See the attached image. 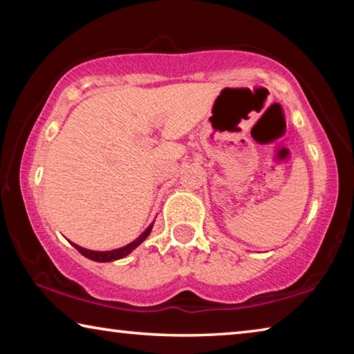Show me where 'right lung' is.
I'll return each instance as SVG.
<instances>
[{"label": "right lung", "mask_w": 354, "mask_h": 354, "mask_svg": "<svg viewBox=\"0 0 354 354\" xmlns=\"http://www.w3.org/2000/svg\"><path fill=\"white\" fill-rule=\"evenodd\" d=\"M151 230H153V223H151V225L145 230V232L140 234V236L136 239V241H132L131 244H127V245H124V248H121V249H115V250H106V252H97V250H88V249H83V248H80V245H77V244H74L72 243V245H74V248L80 252V254L83 255V257H86V258H89V260H94V261H100V263H105V261H113V260H120V258H124L126 255H129L131 254V252L136 249V248H138L140 244L143 243L145 239L148 238V234L151 233Z\"/></svg>", "instance_id": "obj_1"}]
</instances>
